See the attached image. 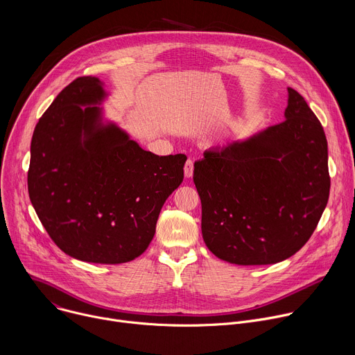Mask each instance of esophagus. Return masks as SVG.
Listing matches in <instances>:
<instances>
[{
  "label": "esophagus",
  "instance_id": "obj_1",
  "mask_svg": "<svg viewBox=\"0 0 355 355\" xmlns=\"http://www.w3.org/2000/svg\"><path fill=\"white\" fill-rule=\"evenodd\" d=\"M193 173V162L192 160H187L185 166H184V174L187 178H191Z\"/></svg>",
  "mask_w": 355,
  "mask_h": 355
}]
</instances>
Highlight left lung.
Wrapping results in <instances>:
<instances>
[{"mask_svg": "<svg viewBox=\"0 0 355 355\" xmlns=\"http://www.w3.org/2000/svg\"><path fill=\"white\" fill-rule=\"evenodd\" d=\"M284 116L245 140L205 150L193 164L202 237L230 264L267 266L289 259L309 240L327 205L324 130L289 87Z\"/></svg>", "mask_w": 355, "mask_h": 355, "instance_id": "obj_1", "label": "left lung"}]
</instances>
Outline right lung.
<instances>
[{
  "label": "right lung",
  "mask_w": 355,
  "mask_h": 355,
  "mask_svg": "<svg viewBox=\"0 0 355 355\" xmlns=\"http://www.w3.org/2000/svg\"><path fill=\"white\" fill-rule=\"evenodd\" d=\"M110 94L96 77L70 83L39 119L28 191L58 247L95 264L143 254L166 199L184 178L185 155L157 156L104 116Z\"/></svg>",
  "instance_id": "obj_1"
}]
</instances>
